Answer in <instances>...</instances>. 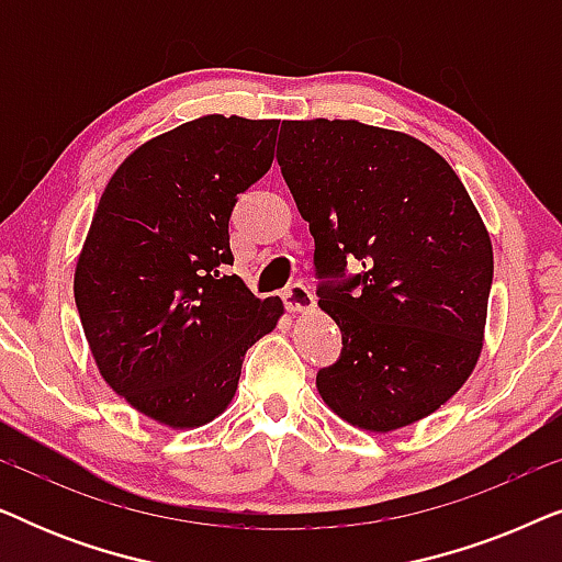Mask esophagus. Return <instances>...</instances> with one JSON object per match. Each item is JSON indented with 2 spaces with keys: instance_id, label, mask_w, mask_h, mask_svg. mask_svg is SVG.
<instances>
[{
  "instance_id": "1",
  "label": "esophagus",
  "mask_w": 562,
  "mask_h": 562,
  "mask_svg": "<svg viewBox=\"0 0 562 562\" xmlns=\"http://www.w3.org/2000/svg\"><path fill=\"white\" fill-rule=\"evenodd\" d=\"M283 302H286V310L291 314H306L317 306L314 294L304 286V283H291V286L283 291Z\"/></svg>"
}]
</instances>
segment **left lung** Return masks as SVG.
<instances>
[{
    "label": "left lung",
    "instance_id": "8db88e82",
    "mask_svg": "<svg viewBox=\"0 0 562 562\" xmlns=\"http://www.w3.org/2000/svg\"><path fill=\"white\" fill-rule=\"evenodd\" d=\"M279 145L317 271L363 266L319 289L342 333L340 360L317 373L322 402L375 435L429 417L471 379L486 335L494 248L471 194L440 153L398 130L286 120Z\"/></svg>",
    "mask_w": 562,
    "mask_h": 562
}]
</instances>
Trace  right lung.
Instances as JSON below:
<instances>
[{
  "label": "right lung",
  "mask_w": 562,
  "mask_h": 562,
  "mask_svg": "<svg viewBox=\"0 0 562 562\" xmlns=\"http://www.w3.org/2000/svg\"><path fill=\"white\" fill-rule=\"evenodd\" d=\"M279 120L204 117L135 148L112 173L76 260L91 358L114 394L171 429L233 404L243 358L283 317L233 266L227 222L273 164Z\"/></svg>",
  "instance_id": "right-lung-1"
}]
</instances>
